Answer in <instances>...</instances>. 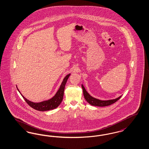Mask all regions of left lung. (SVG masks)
Listing matches in <instances>:
<instances>
[{
  "label": "left lung",
  "instance_id": "1",
  "mask_svg": "<svg viewBox=\"0 0 149 149\" xmlns=\"http://www.w3.org/2000/svg\"><path fill=\"white\" fill-rule=\"evenodd\" d=\"M82 89L83 90V94L85 100L87 101L88 103H89L90 105L93 106H97V107H107L110 105L115 103V102L118 101L120 99L121 96H120L119 97L113 99V100H100L99 99H97L92 97L90 95L89 93L86 91L85 88L84 87L83 85H82Z\"/></svg>",
  "mask_w": 149,
  "mask_h": 149
}]
</instances>
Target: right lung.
I'll list each match as a JSON object with an SVG mask.
<instances>
[{"instance_id": "add662e5", "label": "right lung", "mask_w": 149, "mask_h": 149, "mask_svg": "<svg viewBox=\"0 0 149 149\" xmlns=\"http://www.w3.org/2000/svg\"><path fill=\"white\" fill-rule=\"evenodd\" d=\"M70 75V74L67 75L65 77H64L62 83L60 85L59 89L58 90V91H57L56 94L52 99H50L48 100L42 101L41 102L36 103V102H31V101L27 100L25 97H24V96L22 95V94H21V95L24 98L25 101L26 102V103L30 106V107L33 108L35 110L40 111H44L54 109L59 105L60 103L63 100L66 83L67 81V80L69 77ZM18 91H19V90H18Z\"/></svg>"}]
</instances>
